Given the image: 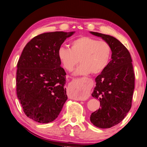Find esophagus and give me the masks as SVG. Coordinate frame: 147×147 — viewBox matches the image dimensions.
Instances as JSON below:
<instances>
[{
	"label": "esophagus",
	"instance_id": "esophagus-1",
	"mask_svg": "<svg viewBox=\"0 0 147 147\" xmlns=\"http://www.w3.org/2000/svg\"><path fill=\"white\" fill-rule=\"evenodd\" d=\"M78 79H77V80H73V82H75V83H76V82H78ZM80 88V87H76V89H77V90H78V88ZM80 100H82V99H80Z\"/></svg>",
	"mask_w": 147,
	"mask_h": 147
}]
</instances>
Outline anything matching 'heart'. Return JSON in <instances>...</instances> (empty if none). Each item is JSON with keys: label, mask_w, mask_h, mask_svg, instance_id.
Masks as SVG:
<instances>
[{"label": "heart", "mask_w": 147, "mask_h": 147, "mask_svg": "<svg viewBox=\"0 0 147 147\" xmlns=\"http://www.w3.org/2000/svg\"><path fill=\"white\" fill-rule=\"evenodd\" d=\"M57 55L63 67L68 71L74 69L79 60L80 64L74 71V75H86L91 73L97 74L108 66L111 48L105 41L84 36L72 41L70 49L59 48Z\"/></svg>", "instance_id": "1"}]
</instances>
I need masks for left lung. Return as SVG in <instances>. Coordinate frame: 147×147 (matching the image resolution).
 Returning <instances> with one entry per match:
<instances>
[{"instance_id": "8db88e82", "label": "left lung", "mask_w": 147, "mask_h": 147, "mask_svg": "<svg viewBox=\"0 0 147 147\" xmlns=\"http://www.w3.org/2000/svg\"><path fill=\"white\" fill-rule=\"evenodd\" d=\"M101 37L111 48L112 60L95 78L92 97L100 101L101 107L90 116L91 122L99 128H110L122 121L131 107L135 88L132 59L127 49L115 37L90 32Z\"/></svg>"}]
</instances>
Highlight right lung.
Segmentation results:
<instances>
[{
  "mask_svg": "<svg viewBox=\"0 0 147 147\" xmlns=\"http://www.w3.org/2000/svg\"><path fill=\"white\" fill-rule=\"evenodd\" d=\"M74 32H50L34 37L18 62V98L27 117L37 122L46 124L56 119L67 101L66 73L57 52Z\"/></svg>",
  "mask_w": 147,
  "mask_h": 147,
  "instance_id": "1",
  "label": "right lung"
}]
</instances>
